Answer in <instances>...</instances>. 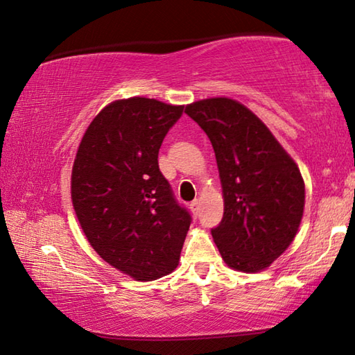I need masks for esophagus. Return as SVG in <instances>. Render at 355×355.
I'll list each match as a JSON object with an SVG mask.
<instances>
[{
    "mask_svg": "<svg viewBox=\"0 0 355 355\" xmlns=\"http://www.w3.org/2000/svg\"><path fill=\"white\" fill-rule=\"evenodd\" d=\"M191 211L193 215H198L200 212V200H193L191 203Z\"/></svg>",
    "mask_w": 355,
    "mask_h": 355,
    "instance_id": "obj_1",
    "label": "esophagus"
}]
</instances>
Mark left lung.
Masks as SVG:
<instances>
[{"label":"left lung","mask_w":355,"mask_h":355,"mask_svg":"<svg viewBox=\"0 0 355 355\" xmlns=\"http://www.w3.org/2000/svg\"><path fill=\"white\" fill-rule=\"evenodd\" d=\"M184 112L212 143L225 212L212 229L229 268L260 272L293 243L304 207L300 169L259 116L218 96L187 104Z\"/></svg>","instance_id":"1"}]
</instances>
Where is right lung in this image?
I'll return each instance as SVG.
<instances>
[{
  "label": "right lung",
  "instance_id": "1",
  "mask_svg": "<svg viewBox=\"0 0 355 355\" xmlns=\"http://www.w3.org/2000/svg\"><path fill=\"white\" fill-rule=\"evenodd\" d=\"M182 114L154 98L116 100L76 150L71 193L83 232L104 261L138 282L178 266L192 221L158 168L159 146Z\"/></svg>",
  "mask_w": 355,
  "mask_h": 355
}]
</instances>
